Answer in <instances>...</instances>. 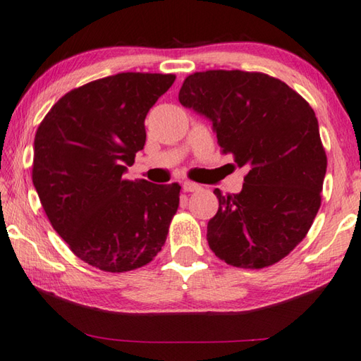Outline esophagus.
<instances>
[{
	"label": "esophagus",
	"mask_w": 361,
	"mask_h": 361,
	"mask_svg": "<svg viewBox=\"0 0 361 361\" xmlns=\"http://www.w3.org/2000/svg\"><path fill=\"white\" fill-rule=\"evenodd\" d=\"M200 186L197 183H192V181H185L183 183V191L185 192H194V191H199Z\"/></svg>",
	"instance_id": "obj_1"
}]
</instances>
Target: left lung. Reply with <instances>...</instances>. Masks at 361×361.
<instances>
[{
    "label": "left lung",
    "mask_w": 361,
    "mask_h": 361,
    "mask_svg": "<svg viewBox=\"0 0 361 361\" xmlns=\"http://www.w3.org/2000/svg\"><path fill=\"white\" fill-rule=\"evenodd\" d=\"M178 99L213 123L222 153L249 169L238 194L214 189L209 247L238 268L276 264L306 237L320 208L326 154L316 114L289 85L262 72H195Z\"/></svg>",
    "instance_id": "obj_1"
}]
</instances>
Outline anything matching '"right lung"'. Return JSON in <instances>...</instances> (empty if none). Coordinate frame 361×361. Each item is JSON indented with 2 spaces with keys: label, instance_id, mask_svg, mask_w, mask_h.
I'll list each match as a JSON object with an SVG mask.
<instances>
[{
  "label": "right lung",
  "instance_id": "add662e5",
  "mask_svg": "<svg viewBox=\"0 0 361 361\" xmlns=\"http://www.w3.org/2000/svg\"><path fill=\"white\" fill-rule=\"evenodd\" d=\"M173 74L121 72L69 91L39 124L32 185L78 259L110 273L149 264L178 209V183L123 178L145 145V118Z\"/></svg>",
  "mask_w": 361,
  "mask_h": 361
}]
</instances>
